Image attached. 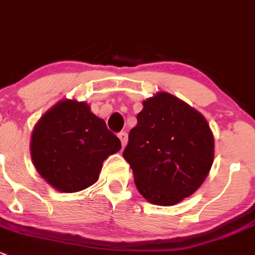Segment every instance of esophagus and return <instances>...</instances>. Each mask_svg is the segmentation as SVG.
Segmentation results:
<instances>
[{
	"instance_id": "esophagus-1",
	"label": "esophagus",
	"mask_w": 255,
	"mask_h": 255,
	"mask_svg": "<svg viewBox=\"0 0 255 255\" xmlns=\"http://www.w3.org/2000/svg\"><path fill=\"white\" fill-rule=\"evenodd\" d=\"M118 136H119L120 141H122V146L123 147L127 146V143H128V133L127 132H120Z\"/></svg>"
}]
</instances>
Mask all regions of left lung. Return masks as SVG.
<instances>
[{
	"label": "left lung",
	"instance_id": "1",
	"mask_svg": "<svg viewBox=\"0 0 255 255\" xmlns=\"http://www.w3.org/2000/svg\"><path fill=\"white\" fill-rule=\"evenodd\" d=\"M124 158L148 203L173 206L195 193L209 175L214 133L200 112L168 92L142 102Z\"/></svg>",
	"mask_w": 255,
	"mask_h": 255
}]
</instances>
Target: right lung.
<instances>
[{"instance_id":"1","label":"right lung","mask_w":255,"mask_h":255,"mask_svg":"<svg viewBox=\"0 0 255 255\" xmlns=\"http://www.w3.org/2000/svg\"><path fill=\"white\" fill-rule=\"evenodd\" d=\"M122 148L106 122L87 102L61 99L31 131L30 157L36 172L60 193H77L98 180L103 162Z\"/></svg>"}]
</instances>
